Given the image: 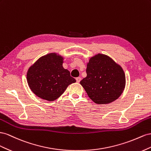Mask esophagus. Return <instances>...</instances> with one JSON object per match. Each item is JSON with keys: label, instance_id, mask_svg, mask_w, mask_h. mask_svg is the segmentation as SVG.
Masks as SVG:
<instances>
[{"label": "esophagus", "instance_id": "esophagus-1", "mask_svg": "<svg viewBox=\"0 0 151 151\" xmlns=\"http://www.w3.org/2000/svg\"><path fill=\"white\" fill-rule=\"evenodd\" d=\"M81 78H80V77H78V78H76V82L77 83H79L80 81H81Z\"/></svg>", "mask_w": 151, "mask_h": 151}]
</instances>
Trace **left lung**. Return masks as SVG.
Segmentation results:
<instances>
[{"instance_id": "left-lung-1", "label": "left lung", "mask_w": 151, "mask_h": 151, "mask_svg": "<svg viewBox=\"0 0 151 151\" xmlns=\"http://www.w3.org/2000/svg\"><path fill=\"white\" fill-rule=\"evenodd\" d=\"M86 72L87 76L80 81V84L96 104H109L123 93L125 74L122 66L108 55L97 54L90 58Z\"/></svg>"}]
</instances>
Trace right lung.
Listing matches in <instances>:
<instances>
[{
  "instance_id": "add662e5",
  "label": "right lung",
  "mask_w": 151,
  "mask_h": 151,
  "mask_svg": "<svg viewBox=\"0 0 151 151\" xmlns=\"http://www.w3.org/2000/svg\"><path fill=\"white\" fill-rule=\"evenodd\" d=\"M64 58L57 53H50L38 59L28 69L27 74L29 88L42 99L54 101L76 80L63 66Z\"/></svg>"
}]
</instances>
